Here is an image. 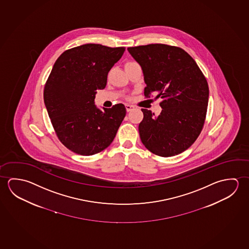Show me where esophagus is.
I'll return each mask as SVG.
<instances>
[{"label": "esophagus", "mask_w": 249, "mask_h": 249, "mask_svg": "<svg viewBox=\"0 0 249 249\" xmlns=\"http://www.w3.org/2000/svg\"><path fill=\"white\" fill-rule=\"evenodd\" d=\"M135 109V107L129 105V104H126V110L127 112H130V111L134 110Z\"/></svg>", "instance_id": "esophagus-1"}]
</instances>
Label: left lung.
<instances>
[{
  "instance_id": "1",
  "label": "left lung",
  "mask_w": 249,
  "mask_h": 249,
  "mask_svg": "<svg viewBox=\"0 0 249 249\" xmlns=\"http://www.w3.org/2000/svg\"><path fill=\"white\" fill-rule=\"evenodd\" d=\"M127 50L142 70L145 95L155 93L163 99L157 116L142 109V142L162 157L179 155L196 142L202 129L209 97L207 80L196 61L177 47L149 44Z\"/></svg>"
}]
</instances>
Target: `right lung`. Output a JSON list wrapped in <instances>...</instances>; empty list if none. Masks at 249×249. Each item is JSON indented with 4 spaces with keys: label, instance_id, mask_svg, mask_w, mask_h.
<instances>
[{
    "label": "right lung",
    "instance_id": "obj_1",
    "mask_svg": "<svg viewBox=\"0 0 249 249\" xmlns=\"http://www.w3.org/2000/svg\"><path fill=\"white\" fill-rule=\"evenodd\" d=\"M125 49L89 43L66 50L53 64L44 103L58 138L75 154L93 155L105 149L123 123V104L102 110L94 99Z\"/></svg>",
    "mask_w": 249,
    "mask_h": 249
}]
</instances>
